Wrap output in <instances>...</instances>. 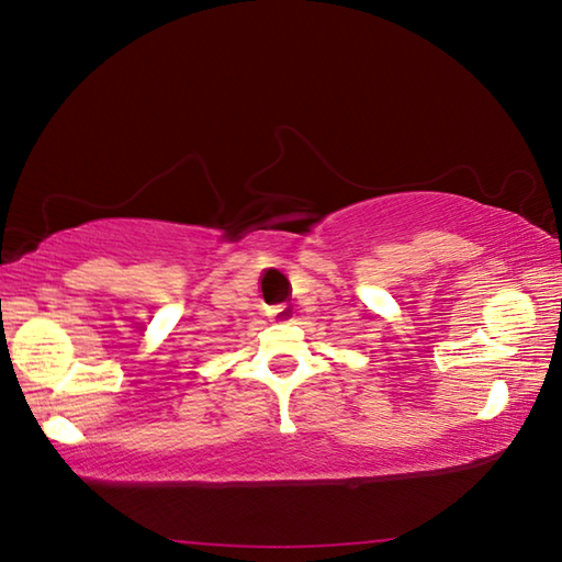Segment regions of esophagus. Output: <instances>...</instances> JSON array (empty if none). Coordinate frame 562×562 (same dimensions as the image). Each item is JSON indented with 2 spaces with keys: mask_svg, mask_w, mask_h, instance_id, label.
<instances>
[{
  "mask_svg": "<svg viewBox=\"0 0 562 562\" xmlns=\"http://www.w3.org/2000/svg\"><path fill=\"white\" fill-rule=\"evenodd\" d=\"M270 317L278 319V322H288L290 319V310L284 307V304H280V307H272L270 310Z\"/></svg>",
  "mask_w": 562,
  "mask_h": 562,
  "instance_id": "1",
  "label": "esophagus"
}]
</instances>
